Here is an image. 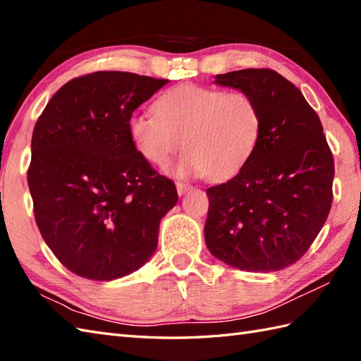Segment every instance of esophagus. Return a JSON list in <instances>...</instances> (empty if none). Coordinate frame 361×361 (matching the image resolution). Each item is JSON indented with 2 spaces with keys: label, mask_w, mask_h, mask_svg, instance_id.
Listing matches in <instances>:
<instances>
[{
  "label": "esophagus",
  "mask_w": 361,
  "mask_h": 361,
  "mask_svg": "<svg viewBox=\"0 0 361 361\" xmlns=\"http://www.w3.org/2000/svg\"><path fill=\"white\" fill-rule=\"evenodd\" d=\"M192 189V186L190 184H188V183H183V181H178L177 183V192H178V195H184L186 194L188 190H190Z\"/></svg>",
  "instance_id": "obj_1"
}]
</instances>
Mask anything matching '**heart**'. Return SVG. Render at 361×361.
Instances as JSON below:
<instances>
[{
	"mask_svg": "<svg viewBox=\"0 0 361 361\" xmlns=\"http://www.w3.org/2000/svg\"><path fill=\"white\" fill-rule=\"evenodd\" d=\"M154 114H133L129 135L138 154L166 167L184 146L177 167L183 177H233L252 157L262 132V112L243 90L181 85L158 97Z\"/></svg>",
	"mask_w": 361,
	"mask_h": 361,
	"instance_id": "heart-1",
	"label": "heart"
}]
</instances>
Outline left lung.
<instances>
[{
    "instance_id": "1",
    "label": "left lung",
    "mask_w": 361,
    "mask_h": 361,
    "mask_svg": "<svg viewBox=\"0 0 361 361\" xmlns=\"http://www.w3.org/2000/svg\"><path fill=\"white\" fill-rule=\"evenodd\" d=\"M215 82L254 97L262 132L235 177L206 189V246L241 271L284 269L306 254L331 211L334 157L322 121L275 71L228 72Z\"/></svg>"
}]
</instances>
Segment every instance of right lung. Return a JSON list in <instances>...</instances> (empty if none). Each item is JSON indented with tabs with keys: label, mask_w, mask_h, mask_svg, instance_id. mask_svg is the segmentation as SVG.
<instances>
[{
	"label": "right lung",
	"mask_w": 361,
	"mask_h": 361,
	"mask_svg": "<svg viewBox=\"0 0 361 361\" xmlns=\"http://www.w3.org/2000/svg\"><path fill=\"white\" fill-rule=\"evenodd\" d=\"M167 80L129 72L73 78L50 98L32 133L27 171L46 245L75 275L111 281L152 257L173 181L133 146L129 118Z\"/></svg>",
	"instance_id": "obj_1"
}]
</instances>
